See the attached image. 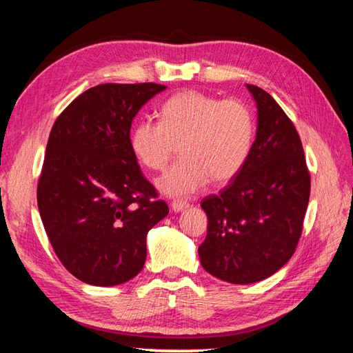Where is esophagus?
I'll use <instances>...</instances> for the list:
<instances>
[{"instance_id": "esophagus-1", "label": "esophagus", "mask_w": 353, "mask_h": 353, "mask_svg": "<svg viewBox=\"0 0 353 353\" xmlns=\"http://www.w3.org/2000/svg\"><path fill=\"white\" fill-rule=\"evenodd\" d=\"M190 206V203L182 202V200H174V202H171V210L174 212H181L183 210H186Z\"/></svg>"}]
</instances>
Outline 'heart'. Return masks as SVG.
Returning <instances> with one entry per match:
<instances>
[{
	"mask_svg": "<svg viewBox=\"0 0 353 353\" xmlns=\"http://www.w3.org/2000/svg\"><path fill=\"white\" fill-rule=\"evenodd\" d=\"M161 122L143 119L131 128L130 148L141 165L162 170L181 145L182 157L156 181L170 197H186L211 179L226 183L250 159L255 122L251 107L197 90L171 96L161 107Z\"/></svg>",
	"mask_w": 353,
	"mask_h": 353,
	"instance_id": "obj_1",
	"label": "heart"
}]
</instances>
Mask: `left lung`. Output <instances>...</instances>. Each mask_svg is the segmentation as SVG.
I'll use <instances>...</instances> for the list:
<instances>
[{
    "instance_id": "obj_1",
    "label": "left lung",
    "mask_w": 353,
    "mask_h": 353,
    "mask_svg": "<svg viewBox=\"0 0 353 353\" xmlns=\"http://www.w3.org/2000/svg\"><path fill=\"white\" fill-rule=\"evenodd\" d=\"M246 88L257 103L250 159L226 188L200 203L208 216L200 263L234 285L261 281L288 263L310 194L305 151L292 121L263 88Z\"/></svg>"
}]
</instances>
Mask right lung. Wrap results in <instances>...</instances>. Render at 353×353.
<instances>
[{"label":"right lung","mask_w":353,"mask_h":353,"mask_svg":"<svg viewBox=\"0 0 353 353\" xmlns=\"http://www.w3.org/2000/svg\"><path fill=\"white\" fill-rule=\"evenodd\" d=\"M165 88L96 85L53 123L37 191L39 216L61 263L87 285L136 277L148 231L170 211L130 148L134 116Z\"/></svg>","instance_id":"add662e5"}]
</instances>
